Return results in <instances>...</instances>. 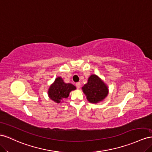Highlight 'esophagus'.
<instances>
[{"instance_id":"esophagus-1","label":"esophagus","mask_w":152,"mask_h":152,"mask_svg":"<svg viewBox=\"0 0 152 152\" xmlns=\"http://www.w3.org/2000/svg\"><path fill=\"white\" fill-rule=\"evenodd\" d=\"M76 87H77V88H80V86H81V83H80V82H77V83H76Z\"/></svg>"}]
</instances>
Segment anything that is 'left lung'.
Listing matches in <instances>:
<instances>
[{
  "label": "left lung",
  "mask_w": 152,
  "mask_h": 152,
  "mask_svg": "<svg viewBox=\"0 0 152 152\" xmlns=\"http://www.w3.org/2000/svg\"><path fill=\"white\" fill-rule=\"evenodd\" d=\"M82 89L88 101L92 103L101 101L107 95V87L105 83L94 75L89 77L88 83L84 85Z\"/></svg>",
  "instance_id": "1"
}]
</instances>
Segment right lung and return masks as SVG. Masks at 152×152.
<instances>
[{
	"label": "right lung",
	"instance_id": "obj_1",
	"mask_svg": "<svg viewBox=\"0 0 152 152\" xmlns=\"http://www.w3.org/2000/svg\"><path fill=\"white\" fill-rule=\"evenodd\" d=\"M76 89L75 86L71 83H64L61 77H57L48 91V95L51 100L60 103L64 99L68 97L71 91Z\"/></svg>",
	"mask_w": 152,
	"mask_h": 152
}]
</instances>
